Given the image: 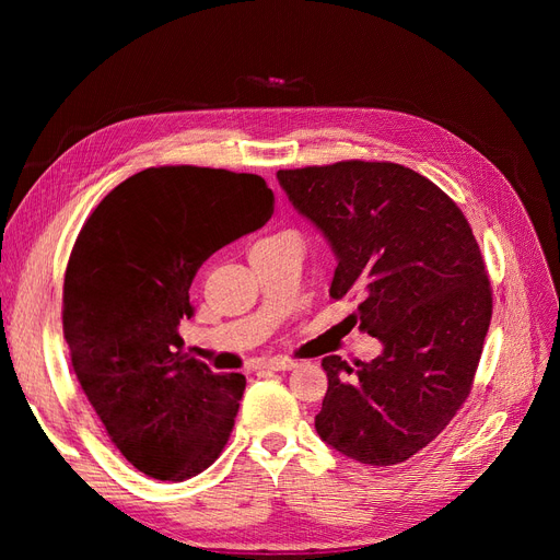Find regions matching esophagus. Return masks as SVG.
<instances>
[{
	"label": "esophagus",
	"instance_id": "obj_1",
	"mask_svg": "<svg viewBox=\"0 0 560 560\" xmlns=\"http://www.w3.org/2000/svg\"><path fill=\"white\" fill-rule=\"evenodd\" d=\"M296 366H299V362L290 360V358H276V360H268L264 364V369H268V371H292Z\"/></svg>",
	"mask_w": 560,
	"mask_h": 560
}]
</instances>
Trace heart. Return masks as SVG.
Instances as JSON below:
<instances>
[{"mask_svg":"<svg viewBox=\"0 0 560 560\" xmlns=\"http://www.w3.org/2000/svg\"><path fill=\"white\" fill-rule=\"evenodd\" d=\"M284 233H292V231H282V233H273V235H266V238H259L257 243L254 245H264V243H270V241H276V238H280V235H284Z\"/></svg>","mask_w":560,"mask_h":560,"instance_id":"obj_1","label":"heart"}]
</instances>
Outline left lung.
I'll return each mask as SVG.
<instances>
[{
  "instance_id": "left-lung-1",
  "label": "left lung",
  "mask_w": 560,
  "mask_h": 560,
  "mask_svg": "<svg viewBox=\"0 0 560 560\" xmlns=\"http://www.w3.org/2000/svg\"><path fill=\"white\" fill-rule=\"evenodd\" d=\"M294 208L327 235L338 266L331 299L360 296L354 325L376 360H322V442L352 460H409L467 401L493 315V290L471 226L434 182L387 161L278 171Z\"/></svg>"
}]
</instances>
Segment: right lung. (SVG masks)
Wrapping results in <instances>:
<instances>
[{
	"instance_id": "right-lung-1",
	"label": "right lung",
	"mask_w": 560,
	"mask_h": 560,
	"mask_svg": "<svg viewBox=\"0 0 560 560\" xmlns=\"http://www.w3.org/2000/svg\"><path fill=\"white\" fill-rule=\"evenodd\" d=\"M273 214L264 177L161 165L128 177L83 222L62 284L77 381L126 460L184 481L222 455L243 374H212L182 350L189 287L212 252Z\"/></svg>"
}]
</instances>
